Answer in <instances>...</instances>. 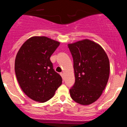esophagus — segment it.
Returning a JSON list of instances; mask_svg holds the SVG:
<instances>
[{"mask_svg":"<svg viewBox=\"0 0 127 127\" xmlns=\"http://www.w3.org/2000/svg\"><path fill=\"white\" fill-rule=\"evenodd\" d=\"M60 75H61L62 79H64V73H60Z\"/></svg>","mask_w":127,"mask_h":127,"instance_id":"34e87169","label":"esophagus"}]
</instances>
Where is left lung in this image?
Returning <instances> with one entry per match:
<instances>
[{"instance_id": "1", "label": "left lung", "mask_w": 127, "mask_h": 127, "mask_svg": "<svg viewBox=\"0 0 127 127\" xmlns=\"http://www.w3.org/2000/svg\"><path fill=\"white\" fill-rule=\"evenodd\" d=\"M74 62L75 83L70 89L72 100L90 105L100 97L109 77L107 54L94 41L84 39L68 44Z\"/></svg>"}]
</instances>
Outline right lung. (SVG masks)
<instances>
[{"label": "right lung", "mask_w": 127, "mask_h": 127, "mask_svg": "<svg viewBox=\"0 0 127 127\" xmlns=\"http://www.w3.org/2000/svg\"><path fill=\"white\" fill-rule=\"evenodd\" d=\"M59 45L60 42L47 37L33 36L23 44L16 56L18 82L26 95L34 101L49 100L62 83L50 60Z\"/></svg>", "instance_id": "obj_1"}]
</instances>
